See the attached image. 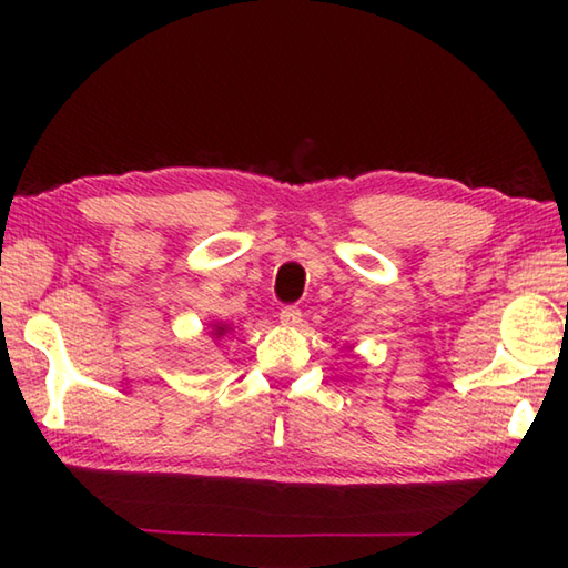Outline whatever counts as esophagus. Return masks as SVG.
Here are the masks:
<instances>
[{"instance_id":"esophagus-1","label":"esophagus","mask_w":568,"mask_h":568,"mask_svg":"<svg viewBox=\"0 0 568 568\" xmlns=\"http://www.w3.org/2000/svg\"><path fill=\"white\" fill-rule=\"evenodd\" d=\"M277 318H281V325H285V328H295V325H301L303 313L297 311L295 305H285L281 307V313H277Z\"/></svg>"}]
</instances>
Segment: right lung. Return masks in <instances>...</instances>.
Masks as SVG:
<instances>
[{"mask_svg": "<svg viewBox=\"0 0 568 568\" xmlns=\"http://www.w3.org/2000/svg\"><path fill=\"white\" fill-rule=\"evenodd\" d=\"M207 328H210V335H213V341H220V338H225V335L233 333V325L225 321H213Z\"/></svg>", "mask_w": 568, "mask_h": 568, "instance_id": "1", "label": "right lung"}]
</instances>
